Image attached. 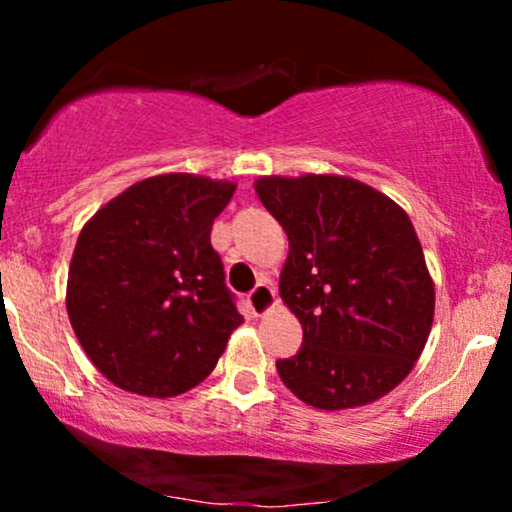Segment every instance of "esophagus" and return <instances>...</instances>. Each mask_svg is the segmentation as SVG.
Returning <instances> with one entry per match:
<instances>
[{
	"instance_id": "esophagus-1",
	"label": "esophagus",
	"mask_w": 512,
	"mask_h": 512,
	"mask_svg": "<svg viewBox=\"0 0 512 512\" xmlns=\"http://www.w3.org/2000/svg\"><path fill=\"white\" fill-rule=\"evenodd\" d=\"M248 303H250L252 313H255V315H264L269 308H274V303H276V291L272 289V286L267 284V281H260V284H257L255 289H252V291L248 293Z\"/></svg>"
}]
</instances>
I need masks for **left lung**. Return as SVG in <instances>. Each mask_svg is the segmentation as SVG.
<instances>
[{
	"label": "left lung",
	"mask_w": 512,
	"mask_h": 512,
	"mask_svg": "<svg viewBox=\"0 0 512 512\" xmlns=\"http://www.w3.org/2000/svg\"><path fill=\"white\" fill-rule=\"evenodd\" d=\"M257 197L289 236L279 293L303 346L279 358L284 385L317 409L361 407L414 368L433 325V281L409 216L337 175L260 178Z\"/></svg>",
	"instance_id": "left-lung-1"
}]
</instances>
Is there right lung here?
<instances>
[{"instance_id": "1", "label": "right lung", "mask_w": 512, "mask_h": 512, "mask_svg": "<svg viewBox=\"0 0 512 512\" xmlns=\"http://www.w3.org/2000/svg\"><path fill=\"white\" fill-rule=\"evenodd\" d=\"M233 192V182L156 175L105 204L79 233L67 313L110 383L173 397L214 370L243 322L211 248V226Z\"/></svg>"}]
</instances>
